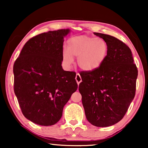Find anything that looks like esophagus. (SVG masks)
Wrapping results in <instances>:
<instances>
[{
  "label": "esophagus",
  "instance_id": "34e87169",
  "mask_svg": "<svg viewBox=\"0 0 148 148\" xmlns=\"http://www.w3.org/2000/svg\"><path fill=\"white\" fill-rule=\"evenodd\" d=\"M75 79H76V82H77V84H78V85L80 83L82 82V77H81L80 75L79 74V73H77V75H76V77H75Z\"/></svg>",
  "mask_w": 148,
  "mask_h": 148
}]
</instances>
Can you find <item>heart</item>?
<instances>
[{
    "label": "heart",
    "instance_id": "b5f03b06",
    "mask_svg": "<svg viewBox=\"0 0 148 148\" xmlns=\"http://www.w3.org/2000/svg\"><path fill=\"white\" fill-rule=\"evenodd\" d=\"M108 50L106 42L102 38L86 35L75 36L68 40L67 49L62 50V62L70 68L74 62L73 56H75L79 67L84 71L91 72L102 65Z\"/></svg>",
    "mask_w": 148,
    "mask_h": 148
}]
</instances>
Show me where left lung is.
I'll list each match as a JSON object with an SVG mask.
<instances>
[{
  "label": "left lung",
  "mask_w": 148,
  "mask_h": 148,
  "mask_svg": "<svg viewBox=\"0 0 148 148\" xmlns=\"http://www.w3.org/2000/svg\"><path fill=\"white\" fill-rule=\"evenodd\" d=\"M94 34L106 42L108 54L96 70L80 74L79 91L87 120L105 127L116 124L126 114L135 95L138 71L126 44L110 35Z\"/></svg>",
  "instance_id": "obj_1"
}]
</instances>
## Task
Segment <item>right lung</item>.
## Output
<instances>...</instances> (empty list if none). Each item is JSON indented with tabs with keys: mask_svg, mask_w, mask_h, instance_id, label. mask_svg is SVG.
<instances>
[{
	"mask_svg": "<svg viewBox=\"0 0 148 148\" xmlns=\"http://www.w3.org/2000/svg\"><path fill=\"white\" fill-rule=\"evenodd\" d=\"M69 29L49 31L26 42L13 65L14 92L24 116L42 126L56 124L77 89L76 73L62 67Z\"/></svg>",
	"mask_w": 148,
	"mask_h": 148,
	"instance_id": "1",
	"label": "right lung"
}]
</instances>
